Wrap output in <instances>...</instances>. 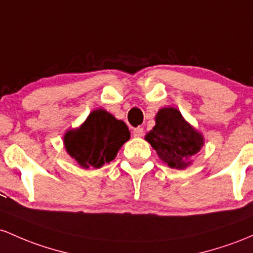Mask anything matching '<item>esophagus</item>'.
<instances>
[{
    "instance_id": "1",
    "label": "esophagus",
    "mask_w": 253,
    "mask_h": 253,
    "mask_svg": "<svg viewBox=\"0 0 253 253\" xmlns=\"http://www.w3.org/2000/svg\"><path fill=\"white\" fill-rule=\"evenodd\" d=\"M132 135H134L135 137H141V136L143 135V127H135V129L132 130Z\"/></svg>"
}]
</instances>
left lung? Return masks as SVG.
Masks as SVG:
<instances>
[{
    "mask_svg": "<svg viewBox=\"0 0 253 253\" xmlns=\"http://www.w3.org/2000/svg\"><path fill=\"white\" fill-rule=\"evenodd\" d=\"M155 123L146 140L157 150L159 158L172 169H183L189 166L190 158L202 148V135L173 107L161 109L155 117Z\"/></svg>",
    "mask_w": 253,
    "mask_h": 253,
    "instance_id": "1",
    "label": "left lung"
}]
</instances>
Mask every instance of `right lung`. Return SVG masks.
Listing matches in <instances>:
<instances>
[{"mask_svg":"<svg viewBox=\"0 0 253 253\" xmlns=\"http://www.w3.org/2000/svg\"><path fill=\"white\" fill-rule=\"evenodd\" d=\"M130 138L126 123L105 110H95L80 129L65 134L64 144L70 157L84 169L101 167L117 155L118 149Z\"/></svg>","mask_w":253,"mask_h":253,"instance_id":"right-lung-1","label":"right lung"}]
</instances>
